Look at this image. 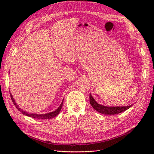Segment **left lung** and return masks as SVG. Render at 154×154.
I'll use <instances>...</instances> for the list:
<instances>
[{
	"label": "left lung",
	"mask_w": 154,
	"mask_h": 154,
	"mask_svg": "<svg viewBox=\"0 0 154 154\" xmlns=\"http://www.w3.org/2000/svg\"><path fill=\"white\" fill-rule=\"evenodd\" d=\"M89 99H90V103L93 108H94V109H95L96 111L99 112L100 113H101L103 114H107V115L118 114L123 112L128 109L130 107H131V106H132V105H129L127 106H106L101 105L97 103V102L94 100V99L93 98L91 94L89 96Z\"/></svg>",
	"instance_id": "1"
}]
</instances>
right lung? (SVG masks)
Here are the masks:
<instances>
[{"label": "right lung", "instance_id": "right-lung-1", "mask_svg": "<svg viewBox=\"0 0 154 154\" xmlns=\"http://www.w3.org/2000/svg\"><path fill=\"white\" fill-rule=\"evenodd\" d=\"M10 96H11V100H12V101H13V104L17 106V108L21 112L22 114H24V115H26V116H29V117H31V118H35V119H51V118H53L55 117V116H57L59 114L60 110H61V109H62V105H63V101H62V103H61V105H60V106L58 107V108L57 110H54V112H50V113L45 114H29V113L26 112H25V111H24V110H21L20 108H19V107H18V105H17V103H15V100H14L13 97V96H12V95H11V92H10Z\"/></svg>", "mask_w": 154, "mask_h": 154}]
</instances>
